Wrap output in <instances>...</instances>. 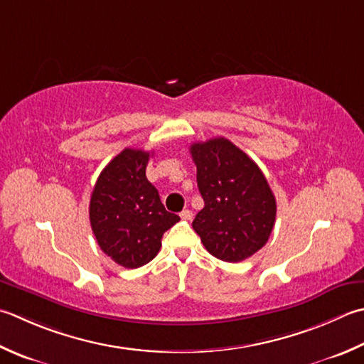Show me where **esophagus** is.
<instances>
[{"instance_id":"esophagus-1","label":"esophagus","mask_w":364,"mask_h":364,"mask_svg":"<svg viewBox=\"0 0 364 364\" xmlns=\"http://www.w3.org/2000/svg\"><path fill=\"white\" fill-rule=\"evenodd\" d=\"M180 218H181L183 220H191V219H192V211H191V210H183V211L180 213Z\"/></svg>"}]
</instances>
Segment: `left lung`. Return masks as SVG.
Masks as SVG:
<instances>
[{
    "label": "left lung",
    "mask_w": 364,
    "mask_h": 364,
    "mask_svg": "<svg viewBox=\"0 0 364 364\" xmlns=\"http://www.w3.org/2000/svg\"><path fill=\"white\" fill-rule=\"evenodd\" d=\"M205 206L192 227L211 255L241 262L265 246L276 219V198L257 164L230 140L192 144Z\"/></svg>",
    "instance_id": "obj_1"
}]
</instances>
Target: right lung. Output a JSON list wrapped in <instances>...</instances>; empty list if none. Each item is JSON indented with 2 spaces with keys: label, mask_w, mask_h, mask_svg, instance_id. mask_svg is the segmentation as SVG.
Wrapping results in <instances>:
<instances>
[{
  "label": "right lung",
  "mask_w": 364,
  "mask_h": 364,
  "mask_svg": "<svg viewBox=\"0 0 364 364\" xmlns=\"http://www.w3.org/2000/svg\"><path fill=\"white\" fill-rule=\"evenodd\" d=\"M151 153L124 148L99 175L90 200V223L99 247L124 268L151 262L162 235L180 216L168 213L146 180Z\"/></svg>",
  "instance_id": "obj_1"
}]
</instances>
